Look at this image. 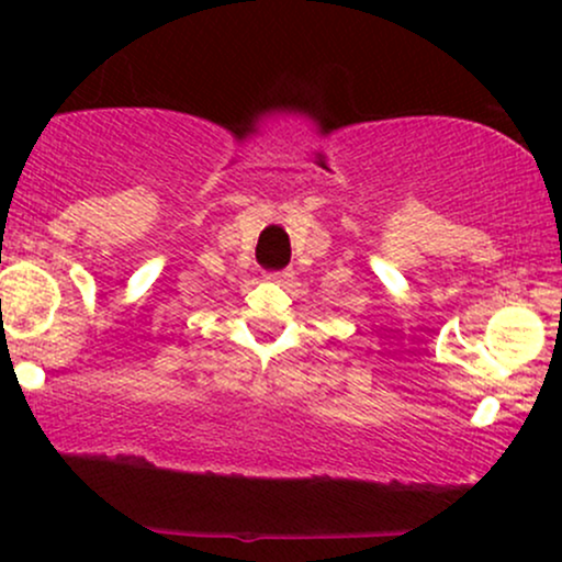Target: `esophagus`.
Segmentation results:
<instances>
[{"label": "esophagus", "mask_w": 562, "mask_h": 562, "mask_svg": "<svg viewBox=\"0 0 562 562\" xmlns=\"http://www.w3.org/2000/svg\"><path fill=\"white\" fill-rule=\"evenodd\" d=\"M290 277H293V269H282V272L267 274V280H269V282H280V285H282V282H288Z\"/></svg>", "instance_id": "obj_1"}]
</instances>
